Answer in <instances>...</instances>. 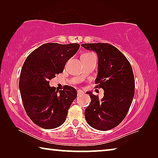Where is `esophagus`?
Instances as JSON below:
<instances>
[{"mask_svg":"<svg viewBox=\"0 0 158 158\" xmlns=\"http://www.w3.org/2000/svg\"><path fill=\"white\" fill-rule=\"evenodd\" d=\"M83 90H77V96H79V95L82 94H83Z\"/></svg>","mask_w":158,"mask_h":158,"instance_id":"obj_1","label":"esophagus"}]
</instances>
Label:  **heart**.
<instances>
[{"instance_id":"obj_1","label":"heart","mask_w":158,"mask_h":158,"mask_svg":"<svg viewBox=\"0 0 158 158\" xmlns=\"http://www.w3.org/2000/svg\"><path fill=\"white\" fill-rule=\"evenodd\" d=\"M84 55H86V54H84Z\"/></svg>"}]
</instances>
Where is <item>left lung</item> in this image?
<instances>
[{
    "label": "left lung",
    "mask_w": 158,
    "mask_h": 158,
    "mask_svg": "<svg viewBox=\"0 0 158 158\" xmlns=\"http://www.w3.org/2000/svg\"><path fill=\"white\" fill-rule=\"evenodd\" d=\"M95 51L98 57V73L95 83L104 90L103 98L87 92L91 99L85 110V117L93 128L106 131L124 119L135 96V77L127 57L108 43L81 44Z\"/></svg>",
    "instance_id": "8db88e82"
}]
</instances>
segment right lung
<instances>
[{"label": "right lung", "instance_id": "add662e5", "mask_svg": "<svg viewBox=\"0 0 158 158\" xmlns=\"http://www.w3.org/2000/svg\"><path fill=\"white\" fill-rule=\"evenodd\" d=\"M80 44L46 43L26 59L21 71L19 89L23 107L34 124L51 129L64 122L77 91L69 85L58 92L49 80L63 72L66 62L77 52Z\"/></svg>", "mask_w": 158, "mask_h": 158}]
</instances>
